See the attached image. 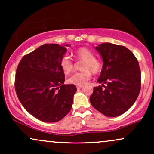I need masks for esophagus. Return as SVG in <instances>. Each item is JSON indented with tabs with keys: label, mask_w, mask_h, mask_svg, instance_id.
Here are the masks:
<instances>
[{
	"label": "esophagus",
	"mask_w": 154,
	"mask_h": 154,
	"mask_svg": "<svg viewBox=\"0 0 154 154\" xmlns=\"http://www.w3.org/2000/svg\"><path fill=\"white\" fill-rule=\"evenodd\" d=\"M83 87L82 85H80V86H77V90H79V89H81V88H82Z\"/></svg>",
	"instance_id": "1"
}]
</instances>
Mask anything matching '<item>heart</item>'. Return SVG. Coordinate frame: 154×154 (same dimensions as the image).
Here are the masks:
<instances>
[{"label": "heart", "mask_w": 154, "mask_h": 154, "mask_svg": "<svg viewBox=\"0 0 154 154\" xmlns=\"http://www.w3.org/2000/svg\"><path fill=\"white\" fill-rule=\"evenodd\" d=\"M74 56L77 60L83 61V71L72 75L67 79V82L75 85H84L91 78V72L94 75L100 73L102 64L99 60L95 58V55L87 48H79L75 51ZM60 66L65 75H69L74 69V63L69 56H64L60 59Z\"/></svg>", "instance_id": "heart-1"}]
</instances>
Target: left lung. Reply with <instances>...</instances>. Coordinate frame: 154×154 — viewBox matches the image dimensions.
<instances>
[{"instance_id":"1","label":"left lung","mask_w":154,"mask_h":154,"mask_svg":"<svg viewBox=\"0 0 154 154\" xmlns=\"http://www.w3.org/2000/svg\"><path fill=\"white\" fill-rule=\"evenodd\" d=\"M95 49L103 58V67L97 81L103 84L93 88L90 101L105 116H119L133 105L140 91L138 61L132 51L122 45L106 43Z\"/></svg>"}]
</instances>
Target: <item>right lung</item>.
<instances>
[{
  "mask_svg": "<svg viewBox=\"0 0 154 154\" xmlns=\"http://www.w3.org/2000/svg\"><path fill=\"white\" fill-rule=\"evenodd\" d=\"M66 51L59 44H44L24 55L17 66L14 86L19 101L45 122L60 121L72 109L77 88L63 84L65 76L59 63Z\"/></svg>",
  "mask_w": 154,
  "mask_h": 154,
  "instance_id": "1",
  "label": "right lung"
}]
</instances>
